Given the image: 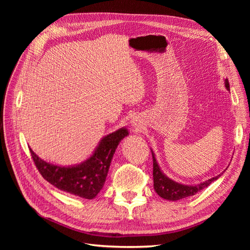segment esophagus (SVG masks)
<instances>
[{"label":"esophagus","instance_id":"1","mask_svg":"<svg viewBox=\"0 0 250 250\" xmlns=\"http://www.w3.org/2000/svg\"><path fill=\"white\" fill-rule=\"evenodd\" d=\"M132 123H133V124H134V125H137V124H135V122H132Z\"/></svg>","mask_w":250,"mask_h":250}]
</instances>
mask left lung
Here are the masks:
<instances>
[{"label":"left lung","mask_w":250,"mask_h":250,"mask_svg":"<svg viewBox=\"0 0 250 250\" xmlns=\"http://www.w3.org/2000/svg\"><path fill=\"white\" fill-rule=\"evenodd\" d=\"M224 83H225V87L229 90V79H225ZM152 160H153V183H154L153 187H154V190L158 194V196H161L162 198L167 199V200L175 201V200L188 197V196H193L196 193H198L201 190H203L204 188L209 186L214 180H217L219 177H220V175H218L216 177L210 178L207 181H204V183H201V184L196 185V186L181 185L165 175L155 160V156H154L153 152H152Z\"/></svg>","instance_id":"obj_1"}]
</instances>
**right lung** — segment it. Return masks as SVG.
Instances as JSON below:
<instances>
[{
    "label": "right lung",
    "mask_w": 250,
    "mask_h": 250,
    "mask_svg": "<svg viewBox=\"0 0 250 250\" xmlns=\"http://www.w3.org/2000/svg\"><path fill=\"white\" fill-rule=\"evenodd\" d=\"M127 135L126 128H121L106 135L88 160L73 167H60L44 162L32 149H30V153L37 170L48 183L66 193L81 198L93 199L104 186L111 158L119 143Z\"/></svg>",
    "instance_id": "1"
}]
</instances>
